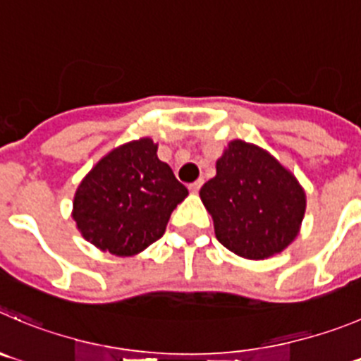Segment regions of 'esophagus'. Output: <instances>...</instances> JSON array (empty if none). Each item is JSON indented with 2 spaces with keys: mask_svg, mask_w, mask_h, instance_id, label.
<instances>
[{
  "mask_svg": "<svg viewBox=\"0 0 361 361\" xmlns=\"http://www.w3.org/2000/svg\"><path fill=\"white\" fill-rule=\"evenodd\" d=\"M201 185H203V180H197V181H194V183H192V185H188V190H190L192 194H196V192H200Z\"/></svg>",
  "mask_w": 361,
  "mask_h": 361,
  "instance_id": "obj_1",
  "label": "esophagus"
}]
</instances>
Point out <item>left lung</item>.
I'll list each match as a JSON object with an SVG mask.
<instances>
[{
    "label": "left lung",
    "mask_w": 361,
    "mask_h": 361,
    "mask_svg": "<svg viewBox=\"0 0 361 361\" xmlns=\"http://www.w3.org/2000/svg\"><path fill=\"white\" fill-rule=\"evenodd\" d=\"M215 171L200 197L224 247L247 260H267L295 240L306 194L278 158L257 144L235 139L222 151Z\"/></svg>",
    "instance_id": "left-lung-1"
}]
</instances>
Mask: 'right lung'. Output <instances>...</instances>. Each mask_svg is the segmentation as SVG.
<instances>
[{
  "label": "right lung",
  "instance_id": "right-lung-1",
  "mask_svg": "<svg viewBox=\"0 0 361 361\" xmlns=\"http://www.w3.org/2000/svg\"><path fill=\"white\" fill-rule=\"evenodd\" d=\"M149 137L104 154L74 192L73 219L85 240L116 257H135L164 235L188 190Z\"/></svg>",
  "mask_w": 361,
  "mask_h": 361
}]
</instances>
